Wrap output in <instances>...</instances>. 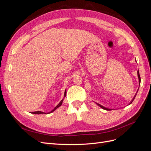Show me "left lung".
Here are the masks:
<instances>
[{
	"instance_id": "8db88e82",
	"label": "left lung",
	"mask_w": 151,
	"mask_h": 151,
	"mask_svg": "<svg viewBox=\"0 0 151 151\" xmlns=\"http://www.w3.org/2000/svg\"><path fill=\"white\" fill-rule=\"evenodd\" d=\"M137 75H138V78H139V86H140V81H141V79H140V74H139V70H138V71H137ZM135 96H136V94H135ZM135 96H134V98L132 99V101L130 102V104H131L132 103V101H134V99H135ZM96 104L98 105L99 106H100L101 107V108H103V109H105V110H111V109H109V108H105V107H104L103 106H102V105H101L100 104H98V103H96Z\"/></svg>"
}]
</instances>
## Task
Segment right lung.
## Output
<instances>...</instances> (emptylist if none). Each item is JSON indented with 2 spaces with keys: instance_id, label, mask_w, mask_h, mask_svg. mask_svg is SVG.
<instances>
[{
  "instance_id": "add662e5",
  "label": "right lung",
  "mask_w": 151,
  "mask_h": 151,
  "mask_svg": "<svg viewBox=\"0 0 151 151\" xmlns=\"http://www.w3.org/2000/svg\"><path fill=\"white\" fill-rule=\"evenodd\" d=\"M65 96H66V90L65 91V93H64V97H65ZM63 101V99H62L61 100L60 102L57 105L56 107L55 108L53 109V110H52L51 111L49 112L48 113H52V112L54 111L56 109H57L58 107H60V106H61V105H62V104ZM31 113H33V114H38V115H39V114H46V113H44V112H42V111H34V112H31Z\"/></svg>"
}]
</instances>
